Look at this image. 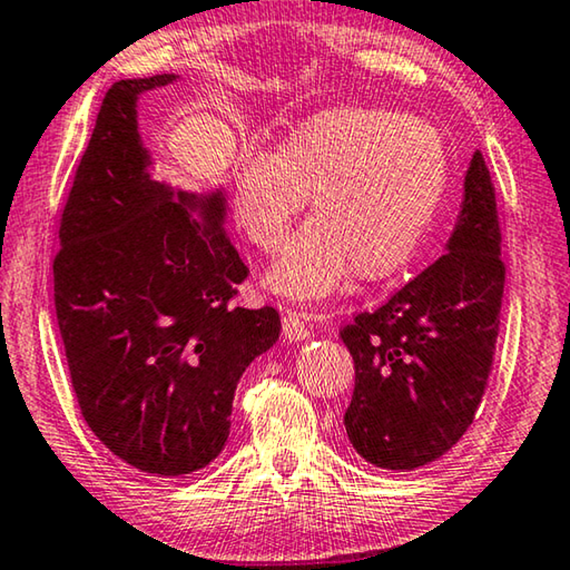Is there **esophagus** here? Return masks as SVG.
I'll return each instance as SVG.
<instances>
[{
  "mask_svg": "<svg viewBox=\"0 0 570 570\" xmlns=\"http://www.w3.org/2000/svg\"><path fill=\"white\" fill-rule=\"evenodd\" d=\"M283 333L287 341H295V343L305 341V337L311 335V317H307L305 313L287 311L283 315Z\"/></svg>",
  "mask_w": 570,
  "mask_h": 570,
  "instance_id": "obj_1",
  "label": "esophagus"
}]
</instances>
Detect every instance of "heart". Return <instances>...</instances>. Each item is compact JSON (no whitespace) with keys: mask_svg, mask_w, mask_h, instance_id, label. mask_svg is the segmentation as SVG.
I'll use <instances>...</instances> for the list:
<instances>
[{"mask_svg":"<svg viewBox=\"0 0 570 570\" xmlns=\"http://www.w3.org/2000/svg\"><path fill=\"white\" fill-rule=\"evenodd\" d=\"M451 157L443 135L411 115L335 107L297 125L275 153L247 147L237 163L233 217L259 253L285 245L311 195V219L269 283L325 297L347 275L385 279L411 263L441 209Z\"/></svg>","mask_w":570,"mask_h":570,"instance_id":"b5f03b06","label":"heart"}]
</instances>
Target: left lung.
<instances>
[{"mask_svg":"<svg viewBox=\"0 0 570 570\" xmlns=\"http://www.w3.org/2000/svg\"><path fill=\"white\" fill-rule=\"evenodd\" d=\"M503 285L495 187L475 153L448 253L341 327L355 363L343 423L367 463L413 471L461 441L493 371Z\"/></svg>","mask_w":570,"mask_h":570,"instance_id":"1","label":"left lung"}]
</instances>
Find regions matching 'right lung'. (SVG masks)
<instances>
[{
  "instance_id": "1",
  "label": "right lung",
  "mask_w": 570,
  "mask_h": 570,
  "mask_svg": "<svg viewBox=\"0 0 570 570\" xmlns=\"http://www.w3.org/2000/svg\"><path fill=\"white\" fill-rule=\"evenodd\" d=\"M173 79L107 89L52 263L79 413L117 458L157 475L215 461L239 375L279 335L275 307L233 305L249 269L219 229L223 195H189L149 173L135 105Z\"/></svg>"
}]
</instances>
